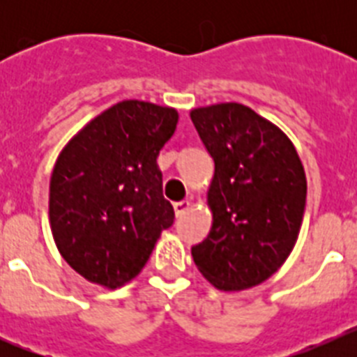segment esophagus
I'll list each match as a JSON object with an SVG mask.
<instances>
[{
    "label": "esophagus",
    "instance_id": "34e87169",
    "mask_svg": "<svg viewBox=\"0 0 357 357\" xmlns=\"http://www.w3.org/2000/svg\"><path fill=\"white\" fill-rule=\"evenodd\" d=\"M189 207H191V204H189V200L175 202V204H173V209H175L176 218H181L182 214H185V211H189Z\"/></svg>",
    "mask_w": 357,
    "mask_h": 357
}]
</instances>
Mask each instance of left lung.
<instances>
[{"instance_id":"8db88e82","label":"left lung","mask_w":357,"mask_h":357,"mask_svg":"<svg viewBox=\"0 0 357 357\" xmlns=\"http://www.w3.org/2000/svg\"><path fill=\"white\" fill-rule=\"evenodd\" d=\"M214 160L207 191L213 223L191 248L204 279L220 291L254 288L291 254L307 182L295 144L275 123L236 102L189 112Z\"/></svg>"}]
</instances>
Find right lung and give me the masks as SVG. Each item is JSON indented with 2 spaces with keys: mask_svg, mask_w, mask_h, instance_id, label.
Here are the masks:
<instances>
[{
  "mask_svg": "<svg viewBox=\"0 0 357 357\" xmlns=\"http://www.w3.org/2000/svg\"><path fill=\"white\" fill-rule=\"evenodd\" d=\"M178 123L173 107L123 100L73 135L50 181V227L66 263L116 289L139 275L172 227L157 157Z\"/></svg>",
  "mask_w": 357,
  "mask_h": 357,
  "instance_id": "right-lung-1",
  "label": "right lung"
}]
</instances>
